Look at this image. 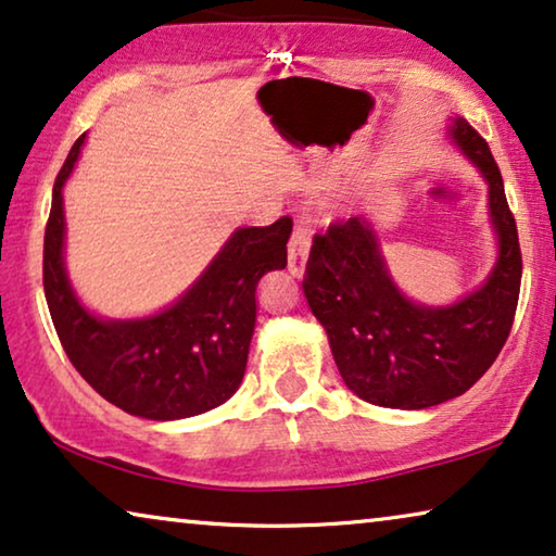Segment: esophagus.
I'll use <instances>...</instances> for the list:
<instances>
[{"label":"esophagus","mask_w":556,"mask_h":556,"mask_svg":"<svg viewBox=\"0 0 556 556\" xmlns=\"http://www.w3.org/2000/svg\"><path fill=\"white\" fill-rule=\"evenodd\" d=\"M309 256V229L304 226H294L292 239H289V275L304 277Z\"/></svg>","instance_id":"1"}]
</instances>
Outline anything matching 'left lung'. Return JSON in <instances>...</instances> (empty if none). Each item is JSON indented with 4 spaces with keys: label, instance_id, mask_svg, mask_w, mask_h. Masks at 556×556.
<instances>
[{
    "label": "left lung",
    "instance_id": "obj_1",
    "mask_svg": "<svg viewBox=\"0 0 556 556\" xmlns=\"http://www.w3.org/2000/svg\"><path fill=\"white\" fill-rule=\"evenodd\" d=\"M448 136L489 186L496 260L479 287L451 304L410 300L375 226L357 216L317 233L302 281L345 386L382 408L424 410L464 395L502 353L519 302L521 249L502 170L464 118H451Z\"/></svg>",
    "mask_w": 556,
    "mask_h": 556
}]
</instances>
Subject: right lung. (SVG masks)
<instances>
[{
  "label": "right lung",
  "instance_id": "obj_1",
  "mask_svg": "<svg viewBox=\"0 0 556 556\" xmlns=\"http://www.w3.org/2000/svg\"><path fill=\"white\" fill-rule=\"evenodd\" d=\"M70 151L52 189L45 229V296L75 370L108 403L148 420H181L229 401L247 370L256 325V287L287 267L292 218L239 226L201 277L161 312L136 319L98 317L80 302L65 269L62 189L80 159Z\"/></svg>",
  "mask_w": 556,
  "mask_h": 556
}]
</instances>
